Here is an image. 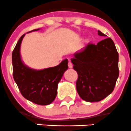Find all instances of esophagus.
<instances>
[{"label": "esophagus", "mask_w": 131, "mask_h": 131, "mask_svg": "<svg viewBox=\"0 0 131 131\" xmlns=\"http://www.w3.org/2000/svg\"><path fill=\"white\" fill-rule=\"evenodd\" d=\"M68 68H73V64H72V63H71V62H69V63H68Z\"/></svg>", "instance_id": "esophagus-1"}]
</instances>
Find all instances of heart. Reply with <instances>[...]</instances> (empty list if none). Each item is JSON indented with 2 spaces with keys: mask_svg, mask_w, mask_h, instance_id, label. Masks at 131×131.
Listing matches in <instances>:
<instances>
[{
  "mask_svg": "<svg viewBox=\"0 0 131 131\" xmlns=\"http://www.w3.org/2000/svg\"><path fill=\"white\" fill-rule=\"evenodd\" d=\"M89 42H90V39H89V38H85V39H84V42H85V43H89Z\"/></svg>",
  "mask_w": 131,
  "mask_h": 131,
  "instance_id": "heart-1",
  "label": "heart"
}]
</instances>
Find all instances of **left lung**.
Returning a JSON list of instances; mask_svg holds the SVG:
<instances>
[{
  "label": "left lung",
  "instance_id": "left-lung-1",
  "mask_svg": "<svg viewBox=\"0 0 131 131\" xmlns=\"http://www.w3.org/2000/svg\"><path fill=\"white\" fill-rule=\"evenodd\" d=\"M98 35L106 37L99 30ZM71 61L78 73L77 91L82 100L97 102L113 92L119 70L118 53L112 39L88 43L74 54Z\"/></svg>",
  "mask_w": 131,
  "mask_h": 131
}]
</instances>
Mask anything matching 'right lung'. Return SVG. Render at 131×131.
I'll return each mask as SVG.
<instances>
[{
    "label": "right lung",
    "instance_id": "right-lung-1",
    "mask_svg": "<svg viewBox=\"0 0 131 131\" xmlns=\"http://www.w3.org/2000/svg\"><path fill=\"white\" fill-rule=\"evenodd\" d=\"M25 35L18 41L12 53L13 78L25 98L39 105H49L56 98L58 83L68 69V61L66 59L56 67L40 70L29 68L23 64L20 56L21 43Z\"/></svg>",
    "mask_w": 131,
    "mask_h": 131
}]
</instances>
